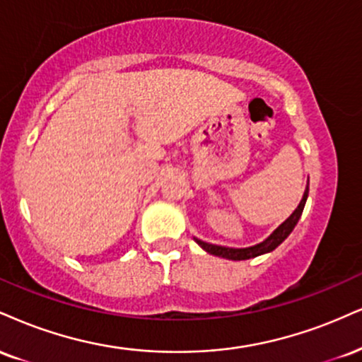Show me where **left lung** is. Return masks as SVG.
Listing matches in <instances>:
<instances>
[{"label": "left lung", "mask_w": 362, "mask_h": 362, "mask_svg": "<svg viewBox=\"0 0 362 362\" xmlns=\"http://www.w3.org/2000/svg\"><path fill=\"white\" fill-rule=\"evenodd\" d=\"M307 197H308V185L305 187V192H303L302 200H300L297 209L291 212V216L288 217V219H286L285 223H281L280 226H278V228L273 230V233L269 234L267 239H264V241H261L255 246L228 247V246L211 245V243H206V241H202V239H197V238H194V239H195V243H197V245L202 247L204 251L209 252V255L219 256V258H226V259L241 261V259H250V258H256V256L267 255V252H272L273 250H276V247L280 246L281 243L290 236V233L293 230V228L298 223L300 216H302L303 207H305V202H307Z\"/></svg>", "instance_id": "8db88e82"}]
</instances>
